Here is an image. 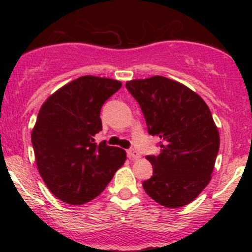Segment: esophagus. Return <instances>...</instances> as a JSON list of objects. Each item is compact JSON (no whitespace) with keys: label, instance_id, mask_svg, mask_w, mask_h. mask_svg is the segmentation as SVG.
I'll use <instances>...</instances> for the list:
<instances>
[{"label":"esophagus","instance_id":"obj_1","mask_svg":"<svg viewBox=\"0 0 252 252\" xmlns=\"http://www.w3.org/2000/svg\"><path fill=\"white\" fill-rule=\"evenodd\" d=\"M126 154H128V157L130 159H138L140 158V154H139L138 151H136L135 149H129L128 151H126Z\"/></svg>","mask_w":252,"mask_h":252}]
</instances>
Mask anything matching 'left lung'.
<instances>
[{
	"mask_svg": "<svg viewBox=\"0 0 252 252\" xmlns=\"http://www.w3.org/2000/svg\"><path fill=\"white\" fill-rule=\"evenodd\" d=\"M150 135L161 139L158 156L149 155L154 174L142 183L159 205L182 207L194 201L211 180L220 133L205 101L183 84L155 75L126 81Z\"/></svg>",
	"mask_w": 252,
	"mask_h": 252,
	"instance_id": "obj_1",
	"label": "left lung"
}]
</instances>
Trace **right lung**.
<instances>
[{
	"instance_id": "right-lung-1",
	"label": "right lung",
	"mask_w": 252,
	"mask_h": 252,
	"mask_svg": "<svg viewBox=\"0 0 252 252\" xmlns=\"http://www.w3.org/2000/svg\"><path fill=\"white\" fill-rule=\"evenodd\" d=\"M122 83L85 75L50 96L32 131L37 169L50 191L69 205H83L101 194L124 164L123 149L96 144L102 130V105Z\"/></svg>"
}]
</instances>
